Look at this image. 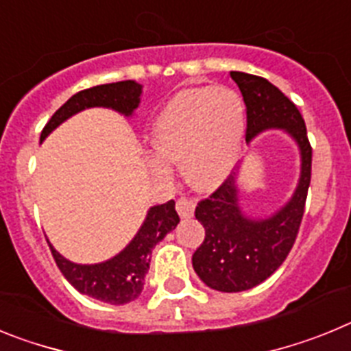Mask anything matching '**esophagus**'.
<instances>
[{
  "mask_svg": "<svg viewBox=\"0 0 351 351\" xmlns=\"http://www.w3.org/2000/svg\"><path fill=\"white\" fill-rule=\"evenodd\" d=\"M178 213L181 218H193L195 214V202L191 198H181L178 202Z\"/></svg>",
  "mask_w": 351,
  "mask_h": 351,
  "instance_id": "1",
  "label": "esophagus"
}]
</instances>
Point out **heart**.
Returning a JSON list of instances; mask_svg holds the SVG:
<instances>
[{"label": "heart", "instance_id": "obj_1", "mask_svg": "<svg viewBox=\"0 0 351 351\" xmlns=\"http://www.w3.org/2000/svg\"><path fill=\"white\" fill-rule=\"evenodd\" d=\"M244 125V104L232 89H181L163 105L151 128V145L158 154L153 169L169 173L167 161L184 163L195 190H216L241 158Z\"/></svg>", "mask_w": 351, "mask_h": 351}]
</instances>
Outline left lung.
Instances as JSON below:
<instances>
[{"instance_id":"obj_1","label":"left lung","mask_w":351,"mask_h":351,"mask_svg":"<svg viewBox=\"0 0 351 351\" xmlns=\"http://www.w3.org/2000/svg\"><path fill=\"white\" fill-rule=\"evenodd\" d=\"M230 77L246 105V144L263 132L281 130L299 149L300 172L291 197L267 216L241 206V170L198 204L195 218L206 239L193 253V269L207 287L226 293L255 288L280 269L295 243L311 182V145L299 108L267 79L244 71H230Z\"/></svg>"}]
</instances>
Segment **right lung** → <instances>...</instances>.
I'll list each match as a JSON object with an SVG mask.
<instances>
[{
  "label": "right lung",
  "mask_w": 351,
  "mask_h": 351,
  "mask_svg": "<svg viewBox=\"0 0 351 351\" xmlns=\"http://www.w3.org/2000/svg\"><path fill=\"white\" fill-rule=\"evenodd\" d=\"M142 84L135 80H121V82L101 84L95 88L77 93L61 105L51 117L40 135V144L71 116L82 112L86 108L104 107L116 110L125 117L135 116V110L141 105ZM179 223L176 213V202L169 200L165 204L149 207L144 223L138 232L123 250L112 258L98 263H75L64 258L51 243L52 256L63 276L71 287L84 295H89L101 302L123 306L133 302L141 297L144 290L145 274L149 271L153 247L172 232Z\"/></svg>",
  "instance_id": "1"
}]
</instances>
